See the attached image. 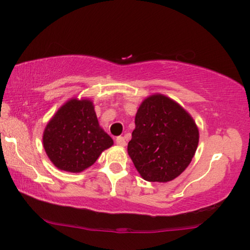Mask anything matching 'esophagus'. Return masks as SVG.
I'll return each instance as SVG.
<instances>
[{
    "label": "esophagus",
    "mask_w": 250,
    "mask_h": 250,
    "mask_svg": "<svg viewBox=\"0 0 250 250\" xmlns=\"http://www.w3.org/2000/svg\"><path fill=\"white\" fill-rule=\"evenodd\" d=\"M116 143H117V146H125V145H126L125 139L124 137H118L116 139Z\"/></svg>",
    "instance_id": "obj_1"
}]
</instances>
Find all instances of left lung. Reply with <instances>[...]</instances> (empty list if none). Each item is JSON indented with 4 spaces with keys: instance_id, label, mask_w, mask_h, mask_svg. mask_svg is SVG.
<instances>
[{
    "instance_id": "8db88e82",
    "label": "left lung",
    "mask_w": 250,
    "mask_h": 250,
    "mask_svg": "<svg viewBox=\"0 0 250 250\" xmlns=\"http://www.w3.org/2000/svg\"><path fill=\"white\" fill-rule=\"evenodd\" d=\"M128 154L143 180L166 183L191 163L200 132L191 115L168 97L154 94L142 101Z\"/></svg>"
}]
</instances>
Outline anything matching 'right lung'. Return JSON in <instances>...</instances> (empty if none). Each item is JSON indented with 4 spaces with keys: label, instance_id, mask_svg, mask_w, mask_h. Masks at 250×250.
<instances>
[{
    "label": "right lung",
    "instance_id": "obj_1",
    "mask_svg": "<svg viewBox=\"0 0 250 250\" xmlns=\"http://www.w3.org/2000/svg\"><path fill=\"white\" fill-rule=\"evenodd\" d=\"M113 140L99 125L92 101L71 98L46 125L43 146L58 170L79 173L91 167Z\"/></svg>",
    "mask_w": 250,
    "mask_h": 250
}]
</instances>
